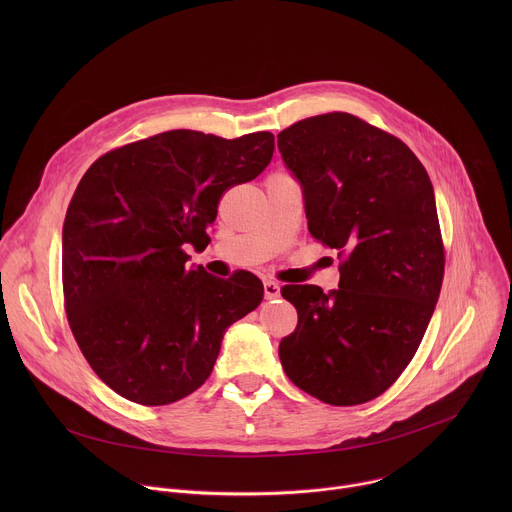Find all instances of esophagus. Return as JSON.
I'll return each instance as SVG.
<instances>
[{
    "instance_id": "esophagus-1",
    "label": "esophagus",
    "mask_w": 512,
    "mask_h": 512,
    "mask_svg": "<svg viewBox=\"0 0 512 512\" xmlns=\"http://www.w3.org/2000/svg\"><path fill=\"white\" fill-rule=\"evenodd\" d=\"M263 289H265V298H267V300H277L279 294H281L279 283H277V281H271V279H267V281L263 283Z\"/></svg>"
}]
</instances>
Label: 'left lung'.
Here are the masks:
<instances>
[{
	"label": "left lung",
	"mask_w": 512,
	"mask_h": 512,
	"mask_svg": "<svg viewBox=\"0 0 512 512\" xmlns=\"http://www.w3.org/2000/svg\"><path fill=\"white\" fill-rule=\"evenodd\" d=\"M304 188L308 229L338 249V289L283 285L298 326L279 344L289 381L338 407L385 393L417 352L440 298L446 255L431 180L395 135L350 113L277 135Z\"/></svg>",
	"instance_id": "8db88e82"
}]
</instances>
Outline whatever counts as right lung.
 I'll return each mask as SVG.
<instances>
[{"mask_svg":"<svg viewBox=\"0 0 512 512\" xmlns=\"http://www.w3.org/2000/svg\"><path fill=\"white\" fill-rule=\"evenodd\" d=\"M273 133L237 139L172 129L101 156L83 176L62 231L64 310L97 377L139 405H168L212 373L225 330L263 300L249 271L188 269L221 196L257 178Z\"/></svg>","mask_w":512,"mask_h":512,"instance_id":"1","label":"right lung"}]
</instances>
